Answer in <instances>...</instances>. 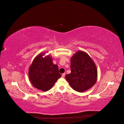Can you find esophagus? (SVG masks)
Instances as JSON below:
<instances>
[{
	"mask_svg": "<svg viewBox=\"0 0 124 124\" xmlns=\"http://www.w3.org/2000/svg\"><path fill=\"white\" fill-rule=\"evenodd\" d=\"M65 75H66V74H65V73H63V74H62V78H64Z\"/></svg>",
	"mask_w": 124,
	"mask_h": 124,
	"instance_id": "34e87169",
	"label": "esophagus"
}]
</instances>
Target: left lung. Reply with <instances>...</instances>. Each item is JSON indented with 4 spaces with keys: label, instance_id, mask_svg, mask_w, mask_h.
I'll list each match as a JSON object with an SVG mask.
<instances>
[{
    "label": "left lung",
    "instance_id": "left-lung-1",
    "mask_svg": "<svg viewBox=\"0 0 124 124\" xmlns=\"http://www.w3.org/2000/svg\"><path fill=\"white\" fill-rule=\"evenodd\" d=\"M71 72L65 78L75 91L82 92L95 84L97 79V70L95 62L86 52L78 51L72 58Z\"/></svg>",
    "mask_w": 124,
    "mask_h": 124
}]
</instances>
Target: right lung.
<instances>
[{
    "mask_svg": "<svg viewBox=\"0 0 124 124\" xmlns=\"http://www.w3.org/2000/svg\"><path fill=\"white\" fill-rule=\"evenodd\" d=\"M44 53L39 54L29 67L28 76L31 83L37 89L46 91L51 89L61 77L58 66L52 62L51 56L43 57Z\"/></svg>",
    "mask_w": 124,
    "mask_h": 124,
    "instance_id": "obj_1",
    "label": "right lung"
}]
</instances>
